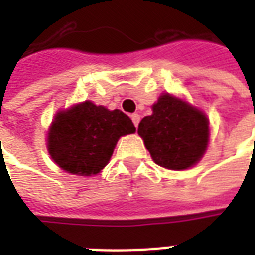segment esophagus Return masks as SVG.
<instances>
[{
	"instance_id": "esophagus-1",
	"label": "esophagus",
	"mask_w": 255,
	"mask_h": 255,
	"mask_svg": "<svg viewBox=\"0 0 255 255\" xmlns=\"http://www.w3.org/2000/svg\"><path fill=\"white\" fill-rule=\"evenodd\" d=\"M131 119H132L133 124H135V127H138L139 122H140V116H139L138 113H133V115H131Z\"/></svg>"
}]
</instances>
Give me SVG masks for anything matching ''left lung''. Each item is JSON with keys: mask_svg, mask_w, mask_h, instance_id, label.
<instances>
[{"mask_svg": "<svg viewBox=\"0 0 255 255\" xmlns=\"http://www.w3.org/2000/svg\"><path fill=\"white\" fill-rule=\"evenodd\" d=\"M138 133L157 165L183 171L205 154L209 120L202 111L166 93L153 105V115L140 120Z\"/></svg>", "mask_w": 255, "mask_h": 255, "instance_id": "8db88e82", "label": "left lung"}]
</instances>
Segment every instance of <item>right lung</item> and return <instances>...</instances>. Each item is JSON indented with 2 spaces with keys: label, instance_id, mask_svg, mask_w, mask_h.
Listing matches in <instances>:
<instances>
[{
  "label": "right lung",
  "instance_id": "add662e5",
  "mask_svg": "<svg viewBox=\"0 0 255 255\" xmlns=\"http://www.w3.org/2000/svg\"><path fill=\"white\" fill-rule=\"evenodd\" d=\"M133 132L135 126L126 113L84 101L57 112L47 135V150L65 172L91 176L108 165L117 140Z\"/></svg>",
  "mask_w": 255,
  "mask_h": 255
}]
</instances>
